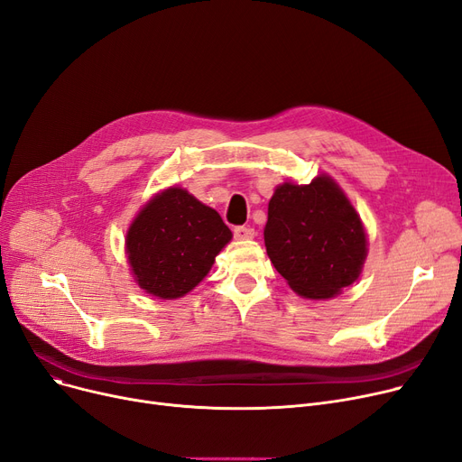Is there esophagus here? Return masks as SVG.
I'll use <instances>...</instances> for the list:
<instances>
[{
	"label": "esophagus",
	"mask_w": 462,
	"mask_h": 462,
	"mask_svg": "<svg viewBox=\"0 0 462 462\" xmlns=\"http://www.w3.org/2000/svg\"><path fill=\"white\" fill-rule=\"evenodd\" d=\"M254 228L251 226H236L234 228V237L236 239H253L254 237Z\"/></svg>",
	"instance_id": "1"
}]
</instances>
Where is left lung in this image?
I'll list each match as a JSON object with an SVG mask.
<instances>
[{
	"label": "left lung",
	"instance_id": "1",
	"mask_svg": "<svg viewBox=\"0 0 462 462\" xmlns=\"http://www.w3.org/2000/svg\"><path fill=\"white\" fill-rule=\"evenodd\" d=\"M265 251L296 294L328 300L350 286L367 256V236L343 189L329 176L282 183L268 206Z\"/></svg>",
	"mask_w": 462,
	"mask_h": 462
}]
</instances>
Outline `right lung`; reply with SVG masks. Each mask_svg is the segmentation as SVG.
I'll use <instances>...</instances> for the list:
<instances>
[{
  "instance_id": "1",
  "label": "right lung",
  "mask_w": 462,
  "mask_h": 462,
  "mask_svg": "<svg viewBox=\"0 0 462 462\" xmlns=\"http://www.w3.org/2000/svg\"><path fill=\"white\" fill-rule=\"evenodd\" d=\"M230 239V228L213 208L181 187H170L140 209L129 226L125 251L142 290L176 300L209 273Z\"/></svg>"
}]
</instances>
